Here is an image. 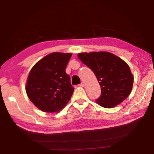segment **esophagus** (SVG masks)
Wrapping results in <instances>:
<instances>
[{
    "label": "esophagus",
    "mask_w": 154,
    "mask_h": 154,
    "mask_svg": "<svg viewBox=\"0 0 154 154\" xmlns=\"http://www.w3.org/2000/svg\"><path fill=\"white\" fill-rule=\"evenodd\" d=\"M79 86H82V87H83V86H84V85H85V83H84V82H82V83H80V84H79Z\"/></svg>",
    "instance_id": "1"
}]
</instances>
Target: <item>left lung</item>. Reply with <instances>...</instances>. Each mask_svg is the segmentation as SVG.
Returning a JSON list of instances; mask_svg holds the SVG:
<instances>
[{"instance_id":"obj_1","label":"left lung","mask_w":154,"mask_h":154,"mask_svg":"<svg viewBox=\"0 0 154 154\" xmlns=\"http://www.w3.org/2000/svg\"><path fill=\"white\" fill-rule=\"evenodd\" d=\"M78 58L94 72L100 85L98 105L112 108L124 101L131 92L134 77L123 60L106 51L81 53Z\"/></svg>"}]
</instances>
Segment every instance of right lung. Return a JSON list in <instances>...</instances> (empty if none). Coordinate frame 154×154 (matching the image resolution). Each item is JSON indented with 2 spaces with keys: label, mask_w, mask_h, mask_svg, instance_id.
Segmentation results:
<instances>
[{
  "label": "right lung",
  "mask_w": 154,
  "mask_h": 154,
  "mask_svg": "<svg viewBox=\"0 0 154 154\" xmlns=\"http://www.w3.org/2000/svg\"><path fill=\"white\" fill-rule=\"evenodd\" d=\"M71 54L54 52L34 66L28 77L26 91L34 105L47 113L58 112L66 106L74 88L65 69Z\"/></svg>",
  "instance_id": "1"
}]
</instances>
